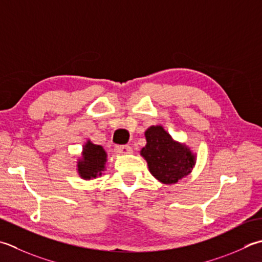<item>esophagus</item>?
Wrapping results in <instances>:
<instances>
[{
    "label": "esophagus",
    "instance_id": "1",
    "mask_svg": "<svg viewBox=\"0 0 262 262\" xmlns=\"http://www.w3.org/2000/svg\"><path fill=\"white\" fill-rule=\"evenodd\" d=\"M115 152L117 155H129L133 150L129 145H118L115 147Z\"/></svg>",
    "mask_w": 262,
    "mask_h": 262
}]
</instances>
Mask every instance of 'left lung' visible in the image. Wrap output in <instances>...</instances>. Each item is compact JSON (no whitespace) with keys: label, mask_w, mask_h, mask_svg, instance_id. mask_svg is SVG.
<instances>
[{"label":"left lung","mask_w":262,"mask_h":262,"mask_svg":"<svg viewBox=\"0 0 262 262\" xmlns=\"http://www.w3.org/2000/svg\"><path fill=\"white\" fill-rule=\"evenodd\" d=\"M145 137L141 155L153 176L165 184H175L188 175L195 160L189 148L173 141L161 126L148 128Z\"/></svg>","instance_id":"left-lung-1"}]
</instances>
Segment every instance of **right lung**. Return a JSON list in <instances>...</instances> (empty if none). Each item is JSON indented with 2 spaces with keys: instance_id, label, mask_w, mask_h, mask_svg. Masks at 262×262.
I'll list each match as a JSON object with an SVG mask.
<instances>
[{
  "instance_id": "right-lung-1",
  "label": "right lung",
  "mask_w": 262,
  "mask_h": 262,
  "mask_svg": "<svg viewBox=\"0 0 262 262\" xmlns=\"http://www.w3.org/2000/svg\"><path fill=\"white\" fill-rule=\"evenodd\" d=\"M106 161V153L103 147L95 145L90 141L86 143L83 151V159L78 162V172L85 179L95 178L101 175Z\"/></svg>"
}]
</instances>
